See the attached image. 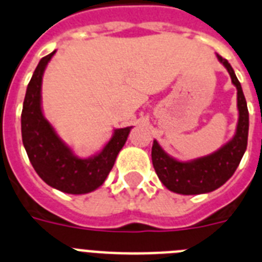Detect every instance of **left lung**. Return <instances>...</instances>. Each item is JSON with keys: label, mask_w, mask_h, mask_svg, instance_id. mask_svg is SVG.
I'll return each instance as SVG.
<instances>
[{"label": "left lung", "mask_w": 262, "mask_h": 262, "mask_svg": "<svg viewBox=\"0 0 262 262\" xmlns=\"http://www.w3.org/2000/svg\"><path fill=\"white\" fill-rule=\"evenodd\" d=\"M217 59L228 70L232 83L237 88L238 122L236 134L228 144L213 154L190 162H179L171 158L163 151L158 142L154 141L151 147L154 170L163 185L177 194L196 195L219 188L233 175L247 150L249 113L244 93L228 60L220 55H217Z\"/></svg>", "instance_id": "8db88e82"}]
</instances>
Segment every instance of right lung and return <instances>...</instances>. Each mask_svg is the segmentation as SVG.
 Masks as SVG:
<instances>
[{
    "instance_id": "1",
    "label": "right lung",
    "mask_w": 262,
    "mask_h": 262,
    "mask_svg": "<svg viewBox=\"0 0 262 262\" xmlns=\"http://www.w3.org/2000/svg\"><path fill=\"white\" fill-rule=\"evenodd\" d=\"M55 54L43 56L27 85L21 115L22 142L36 174L51 187L67 194H87L103 185L112 170L130 128L116 129L113 137L97 156L83 159L58 137L40 108L42 76Z\"/></svg>"
}]
</instances>
